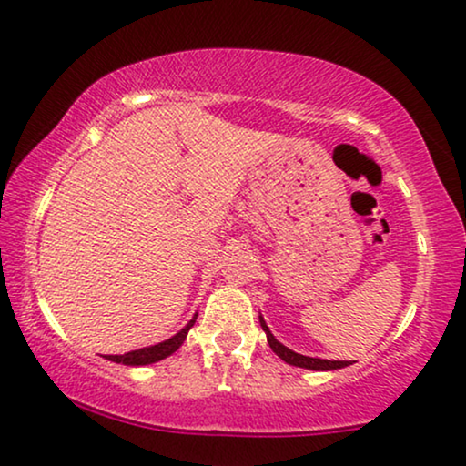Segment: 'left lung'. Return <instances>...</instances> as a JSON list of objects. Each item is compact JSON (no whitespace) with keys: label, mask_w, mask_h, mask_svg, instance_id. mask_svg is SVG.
I'll list each match as a JSON object with an SVG mask.
<instances>
[{"label":"left lung","mask_w":466,"mask_h":466,"mask_svg":"<svg viewBox=\"0 0 466 466\" xmlns=\"http://www.w3.org/2000/svg\"><path fill=\"white\" fill-rule=\"evenodd\" d=\"M260 326L265 329L267 334V340H268V347L273 349V353L281 357L283 361L289 363V366H296V368H307V370H339V368H347L349 361H329V360H319V357H307V355H300V353H294L292 349L283 347L281 342L275 339L271 334V329L265 323V319L260 317Z\"/></svg>","instance_id":"left-lung-1"}]
</instances>
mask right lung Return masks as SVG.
I'll return each instance as SVG.
<instances>
[{"mask_svg": "<svg viewBox=\"0 0 466 466\" xmlns=\"http://www.w3.org/2000/svg\"><path fill=\"white\" fill-rule=\"evenodd\" d=\"M195 319H198V315H195L193 319L188 321L177 336H172V339L159 342V345L145 347V349H138V350H130V353H124V355H106V360L116 361V363H124V366H147V363H155V361L166 360L167 355H172L174 350L183 345L187 334H188V329L193 328Z\"/></svg>", "mask_w": 466, "mask_h": 466, "instance_id": "add662e5", "label": "right lung"}]
</instances>
